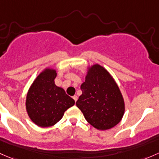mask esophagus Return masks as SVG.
I'll use <instances>...</instances> for the list:
<instances>
[{"label": "esophagus", "mask_w": 159, "mask_h": 159, "mask_svg": "<svg viewBox=\"0 0 159 159\" xmlns=\"http://www.w3.org/2000/svg\"><path fill=\"white\" fill-rule=\"evenodd\" d=\"M72 98H73V99H74V101H75V102H76L77 100H78V96H76V95H75V96L72 97Z\"/></svg>", "instance_id": "esophagus-1"}]
</instances>
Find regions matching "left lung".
<instances>
[{"label": "left lung", "mask_w": 159, "mask_h": 159, "mask_svg": "<svg viewBox=\"0 0 159 159\" xmlns=\"http://www.w3.org/2000/svg\"><path fill=\"white\" fill-rule=\"evenodd\" d=\"M81 89L82 94L76 105L91 126L106 130L120 123L125 112L124 100L116 81L103 66L88 67Z\"/></svg>", "instance_id": "left-lung-1"}]
</instances>
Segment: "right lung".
Masks as SVG:
<instances>
[{"label":"right lung","instance_id":"add662e5","mask_svg":"<svg viewBox=\"0 0 159 159\" xmlns=\"http://www.w3.org/2000/svg\"><path fill=\"white\" fill-rule=\"evenodd\" d=\"M56 71L46 68L36 77L26 95V109L30 120L40 127H49L62 118L75 104L63 88L55 84Z\"/></svg>","mask_w":159,"mask_h":159}]
</instances>
